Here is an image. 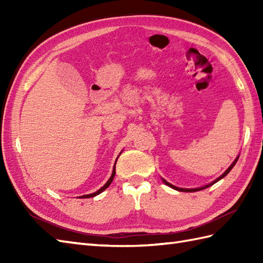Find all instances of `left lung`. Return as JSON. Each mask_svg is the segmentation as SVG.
<instances>
[{
	"label": "left lung",
	"mask_w": 263,
	"mask_h": 263,
	"mask_svg": "<svg viewBox=\"0 0 263 263\" xmlns=\"http://www.w3.org/2000/svg\"><path fill=\"white\" fill-rule=\"evenodd\" d=\"M238 157H239V156H237V157L235 158V160H234L233 161V163H232V165L230 166V167H228V168L224 172V173H222V174L219 176V177H218V178H216V180L215 181H212L211 183H209V184H206V185H203V186H201V187H195V189H184V187H177V186H175V185H173V184H171V183H168V182H167L166 180H164V178H161V180H163V182L166 184V185H168L170 187H172V189H174V190H176V191H181V192H197V191H200V190H203V189H206V187H209V186H211L212 185V184H215V183H217L218 181H220L221 180V178H224L227 174H228V173H230L231 171H232V168H233V167L234 166H235V164H236V161H237V159H238Z\"/></svg>",
	"instance_id": "1"
}]
</instances>
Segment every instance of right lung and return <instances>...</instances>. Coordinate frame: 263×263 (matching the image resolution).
Segmentation results:
<instances>
[{"instance_id": "obj_1", "label": "right lung", "mask_w": 263, "mask_h": 263, "mask_svg": "<svg viewBox=\"0 0 263 263\" xmlns=\"http://www.w3.org/2000/svg\"><path fill=\"white\" fill-rule=\"evenodd\" d=\"M117 160V159H116ZM115 164H116V161H115ZM115 164H114V168H113V172H111V175H110V177L108 178V181L106 182V184L104 186H102L100 187L98 191H96V192H93V193H90V194H86V195H81V197H79V198H82V199H87V198H92V197H96V195H98V194H100L102 193L103 191H105L106 189H107L109 185H110V183H111V181L114 180V176H115Z\"/></svg>"}]
</instances>
